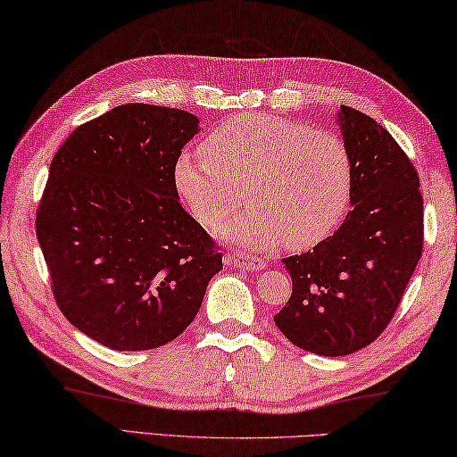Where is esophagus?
I'll return each mask as SVG.
<instances>
[{
	"label": "esophagus",
	"mask_w": 457,
	"mask_h": 457,
	"mask_svg": "<svg viewBox=\"0 0 457 457\" xmlns=\"http://www.w3.org/2000/svg\"><path fill=\"white\" fill-rule=\"evenodd\" d=\"M224 265L246 269V271H261V269L267 267L263 259L249 257V255H245V253H227V255H224Z\"/></svg>",
	"instance_id": "esophagus-1"
}]
</instances>
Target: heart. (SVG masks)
Here are the masks:
<instances>
[{
  "instance_id": "heart-1",
  "label": "heart",
  "mask_w": 457,
  "mask_h": 457,
  "mask_svg": "<svg viewBox=\"0 0 457 457\" xmlns=\"http://www.w3.org/2000/svg\"><path fill=\"white\" fill-rule=\"evenodd\" d=\"M202 152L204 158L179 155L174 186L204 227L233 214L245 196L249 208L216 230L224 241L261 251L286 238L291 249H308L348 211L353 158L332 131L263 113L241 115L214 127Z\"/></svg>"
}]
</instances>
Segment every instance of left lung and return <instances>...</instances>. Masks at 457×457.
<instances>
[{
    "label": "left lung",
    "mask_w": 457,
    "mask_h": 457,
    "mask_svg": "<svg viewBox=\"0 0 457 457\" xmlns=\"http://www.w3.org/2000/svg\"><path fill=\"white\" fill-rule=\"evenodd\" d=\"M353 158L350 212L312 251L286 257L294 291L275 313L283 336L320 356H346L383 334L421 259L423 196L405 152L383 125L336 111Z\"/></svg>",
    "instance_id": "left-lung-1"
}]
</instances>
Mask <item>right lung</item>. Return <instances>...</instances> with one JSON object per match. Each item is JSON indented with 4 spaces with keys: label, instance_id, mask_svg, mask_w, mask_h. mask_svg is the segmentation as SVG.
<instances>
[{
    "label": "right lung",
    "instance_id": "obj_1",
    "mask_svg": "<svg viewBox=\"0 0 457 457\" xmlns=\"http://www.w3.org/2000/svg\"><path fill=\"white\" fill-rule=\"evenodd\" d=\"M198 131L188 111L119 104L77 127L50 163L36 235L52 294L74 328L111 350L178 338L222 269L174 186Z\"/></svg>",
    "mask_w": 457,
    "mask_h": 457
}]
</instances>
